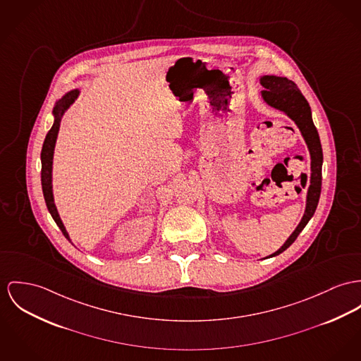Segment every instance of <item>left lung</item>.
<instances>
[{"mask_svg": "<svg viewBox=\"0 0 361 361\" xmlns=\"http://www.w3.org/2000/svg\"><path fill=\"white\" fill-rule=\"evenodd\" d=\"M261 85L265 87L261 92L264 100L271 107H275L280 111L286 112L300 128L310 152V170H312L310 185L306 196L305 214L301 222L298 224V226L295 228V231L291 233V236L286 240V243L276 252L269 255L271 258V257L279 255L284 250L288 249L295 242L301 231L305 228L306 224L313 217L316 212L320 192H322L323 151H322V144H320L317 129L312 121V112H310L309 103L306 102L298 86L284 77H276V75L262 77Z\"/></svg>", "mask_w": 361, "mask_h": 361, "instance_id": "1", "label": "left lung"}]
</instances>
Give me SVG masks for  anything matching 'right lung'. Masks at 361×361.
Listing matches in <instances>:
<instances>
[{
	"label": "right lung",
	"mask_w": 361,
	"mask_h": 361,
	"mask_svg": "<svg viewBox=\"0 0 361 361\" xmlns=\"http://www.w3.org/2000/svg\"><path fill=\"white\" fill-rule=\"evenodd\" d=\"M78 90H71L68 92L63 99H60L56 103L55 109H54V115H55V122L54 126L51 128V130L48 132L44 145H42V151H41V184H42V192L45 197V203L47 207L52 216V219L55 220L57 226L60 228V231L63 232V235L70 240L68 233L63 225V222L59 217V213L56 210L55 202H54V194H52V161H54V149H55L56 139H57V132L60 128V122H61V116L64 111L74 103V100L78 96Z\"/></svg>",
	"instance_id": "add662e5"
}]
</instances>
